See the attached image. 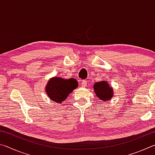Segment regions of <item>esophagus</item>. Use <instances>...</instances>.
I'll return each mask as SVG.
<instances>
[{
	"label": "esophagus",
	"instance_id": "34e87169",
	"mask_svg": "<svg viewBox=\"0 0 155 155\" xmlns=\"http://www.w3.org/2000/svg\"><path fill=\"white\" fill-rule=\"evenodd\" d=\"M87 81H81V85H82L83 87H85L87 86Z\"/></svg>",
	"mask_w": 155,
	"mask_h": 155
}]
</instances>
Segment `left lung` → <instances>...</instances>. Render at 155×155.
I'll return each mask as SVG.
<instances>
[{
    "label": "left lung",
    "instance_id": "left-lung-1",
    "mask_svg": "<svg viewBox=\"0 0 155 155\" xmlns=\"http://www.w3.org/2000/svg\"><path fill=\"white\" fill-rule=\"evenodd\" d=\"M94 90L96 96L103 101V103L109 101L114 96V89L105 81H99L94 84Z\"/></svg>",
    "mask_w": 155,
    "mask_h": 155
}]
</instances>
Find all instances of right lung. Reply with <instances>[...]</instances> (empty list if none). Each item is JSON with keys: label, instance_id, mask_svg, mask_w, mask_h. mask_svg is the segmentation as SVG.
I'll list each match as a JSON object with an SVG mask.
<instances>
[{"label": "right lung", "instance_id": "right-lung-1", "mask_svg": "<svg viewBox=\"0 0 155 155\" xmlns=\"http://www.w3.org/2000/svg\"><path fill=\"white\" fill-rule=\"evenodd\" d=\"M78 83L74 78L68 79L54 77L51 78L46 83L45 91L50 99L57 103H61L74 89L77 88Z\"/></svg>", "mask_w": 155, "mask_h": 155}]
</instances>
